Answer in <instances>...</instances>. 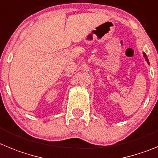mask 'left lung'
Returning <instances> with one entry per match:
<instances>
[{
	"label": "left lung",
	"instance_id": "left-lung-1",
	"mask_svg": "<svg viewBox=\"0 0 158 158\" xmlns=\"http://www.w3.org/2000/svg\"><path fill=\"white\" fill-rule=\"evenodd\" d=\"M143 56H144V58H145L146 61L147 62V63H148V65H149V64H150V63H149V59H148V58H147V55H146L145 52H143Z\"/></svg>",
	"mask_w": 158,
	"mask_h": 158
}]
</instances>
